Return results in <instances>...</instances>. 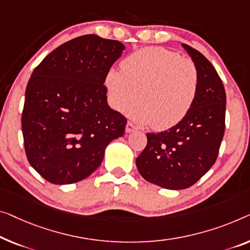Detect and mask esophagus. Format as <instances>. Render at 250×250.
<instances>
[{"mask_svg": "<svg viewBox=\"0 0 250 250\" xmlns=\"http://www.w3.org/2000/svg\"><path fill=\"white\" fill-rule=\"evenodd\" d=\"M136 130H137V126H136L135 124H132V122H128V124H126V125H125V131L126 132L130 133V132L136 131Z\"/></svg>", "mask_w": 250, "mask_h": 250, "instance_id": "1", "label": "esophagus"}]
</instances>
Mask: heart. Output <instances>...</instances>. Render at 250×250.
Segmentation results:
<instances>
[{
  "instance_id": "obj_1",
  "label": "heart",
  "mask_w": 250,
  "mask_h": 250,
  "mask_svg": "<svg viewBox=\"0 0 250 250\" xmlns=\"http://www.w3.org/2000/svg\"><path fill=\"white\" fill-rule=\"evenodd\" d=\"M111 69L105 86L112 105L125 111L138 99L130 117L156 130L172 128L188 115L199 93L200 76L194 62L163 47H145Z\"/></svg>"
}]
</instances>
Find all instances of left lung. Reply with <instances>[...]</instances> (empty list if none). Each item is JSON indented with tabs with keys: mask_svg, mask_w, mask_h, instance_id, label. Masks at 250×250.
Returning a JSON list of instances; mask_svg holds the SVG:
<instances>
[{
	"mask_svg": "<svg viewBox=\"0 0 250 250\" xmlns=\"http://www.w3.org/2000/svg\"><path fill=\"white\" fill-rule=\"evenodd\" d=\"M183 47L199 70L195 102L177 125L147 133V146L136 159L145 180L168 189L189 188L213 166L226 128L227 99L220 76L200 51Z\"/></svg>",
	"mask_w": 250,
	"mask_h": 250,
	"instance_id": "8db88e82",
	"label": "left lung"
}]
</instances>
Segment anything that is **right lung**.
<instances>
[{
    "mask_svg": "<svg viewBox=\"0 0 250 250\" xmlns=\"http://www.w3.org/2000/svg\"><path fill=\"white\" fill-rule=\"evenodd\" d=\"M125 46L96 35L46 56L25 88L21 125L33 168L53 184H72L101 165L105 147L124 136L126 118L107 105L104 85Z\"/></svg>",
    "mask_w": 250,
    "mask_h": 250,
    "instance_id": "right-lung-1",
    "label": "right lung"
}]
</instances>
